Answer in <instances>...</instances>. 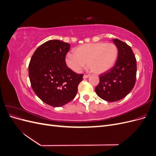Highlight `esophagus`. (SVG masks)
I'll list each match as a JSON object with an SVG mask.
<instances>
[{
  "label": "esophagus",
  "mask_w": 156,
  "mask_h": 156,
  "mask_svg": "<svg viewBox=\"0 0 156 156\" xmlns=\"http://www.w3.org/2000/svg\"><path fill=\"white\" fill-rule=\"evenodd\" d=\"M90 77V75H88V74H84V76H83V78L84 79H87V78H88Z\"/></svg>",
  "instance_id": "34e87169"
}]
</instances>
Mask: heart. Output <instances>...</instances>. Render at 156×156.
<instances>
[{"instance_id":"heart-1","label":"heart","mask_w":156,"mask_h":156,"mask_svg":"<svg viewBox=\"0 0 156 156\" xmlns=\"http://www.w3.org/2000/svg\"><path fill=\"white\" fill-rule=\"evenodd\" d=\"M119 54L116 45L104 42L87 44L80 45L74 53H68L65 61L73 72L79 73L87 63L92 72L101 73L110 69L115 65Z\"/></svg>"}]
</instances>
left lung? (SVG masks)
<instances>
[{
    "label": "left lung",
    "mask_w": 156,
    "mask_h": 156,
    "mask_svg": "<svg viewBox=\"0 0 156 156\" xmlns=\"http://www.w3.org/2000/svg\"><path fill=\"white\" fill-rule=\"evenodd\" d=\"M113 42L119 49L116 64L100 75L96 87L97 95L107 101H116L126 97L135 86L136 60L131 47L119 39Z\"/></svg>",
    "instance_id": "8db88e82"
}]
</instances>
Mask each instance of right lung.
I'll return each instance as SVG.
<instances>
[{
    "label": "right lung",
    "mask_w": 156,
    "mask_h": 156,
    "mask_svg": "<svg viewBox=\"0 0 156 156\" xmlns=\"http://www.w3.org/2000/svg\"><path fill=\"white\" fill-rule=\"evenodd\" d=\"M70 45L52 40L39 46L29 66L31 87L41 101L58 107L72 101L77 92L83 74H77L66 64Z\"/></svg>",
    "instance_id": "add662e5"
}]
</instances>
